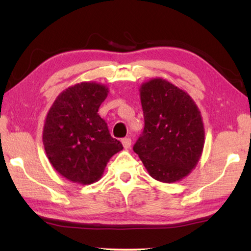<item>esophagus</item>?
Listing matches in <instances>:
<instances>
[{
    "label": "esophagus",
    "mask_w": 251,
    "mask_h": 251,
    "mask_svg": "<svg viewBox=\"0 0 251 251\" xmlns=\"http://www.w3.org/2000/svg\"><path fill=\"white\" fill-rule=\"evenodd\" d=\"M122 144H123V146H124L125 150H128V148L131 145V139L129 137L128 138H123L122 139Z\"/></svg>",
    "instance_id": "obj_1"
}]
</instances>
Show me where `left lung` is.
Wrapping results in <instances>:
<instances>
[{"label": "left lung", "mask_w": 251, "mask_h": 251, "mask_svg": "<svg viewBox=\"0 0 251 251\" xmlns=\"http://www.w3.org/2000/svg\"><path fill=\"white\" fill-rule=\"evenodd\" d=\"M145 127L134 145L154 179L175 182L196 167L205 144L201 110L185 91L164 78L143 83Z\"/></svg>", "instance_id": "left-lung-1"}]
</instances>
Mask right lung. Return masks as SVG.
<instances>
[{
    "mask_svg": "<svg viewBox=\"0 0 251 251\" xmlns=\"http://www.w3.org/2000/svg\"><path fill=\"white\" fill-rule=\"evenodd\" d=\"M108 87L82 82L66 88L50 106L43 128V145L59 175L80 185L100 180L106 165L123 150L99 115Z\"/></svg>",
    "mask_w": 251,
    "mask_h": 251,
    "instance_id": "obj_1",
    "label": "right lung"
}]
</instances>
